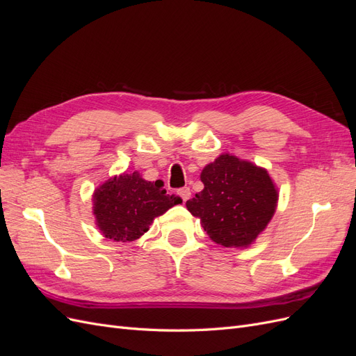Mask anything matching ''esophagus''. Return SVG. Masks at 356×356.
<instances>
[{
	"instance_id": "obj_1",
	"label": "esophagus",
	"mask_w": 356,
	"mask_h": 356,
	"mask_svg": "<svg viewBox=\"0 0 356 356\" xmlns=\"http://www.w3.org/2000/svg\"><path fill=\"white\" fill-rule=\"evenodd\" d=\"M178 196L182 199V202H187L191 196V191H190L188 187H182V188L178 190Z\"/></svg>"
}]
</instances>
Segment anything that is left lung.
<instances>
[{
	"label": "left lung",
	"mask_w": 356,
	"mask_h": 356,
	"mask_svg": "<svg viewBox=\"0 0 356 356\" xmlns=\"http://www.w3.org/2000/svg\"><path fill=\"white\" fill-rule=\"evenodd\" d=\"M204 188L187 200L209 238L222 246H248L273 217L277 191L267 170L222 154L202 170Z\"/></svg>",
	"instance_id": "obj_1"
}]
</instances>
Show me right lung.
<instances>
[{
  "mask_svg": "<svg viewBox=\"0 0 356 356\" xmlns=\"http://www.w3.org/2000/svg\"><path fill=\"white\" fill-rule=\"evenodd\" d=\"M163 182L145 181L138 172L114 177L93 195V213L105 238L131 242L143 236L159 215L182 202L166 195Z\"/></svg>",
  "mask_w": 356,
  "mask_h": 356,
  "instance_id": "obj_1",
  "label": "right lung"
}]
</instances>
